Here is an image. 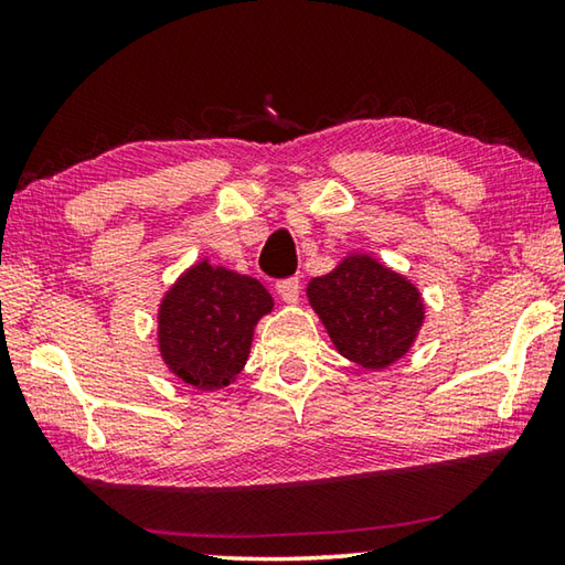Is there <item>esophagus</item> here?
<instances>
[{"label": "esophagus", "instance_id": "obj_1", "mask_svg": "<svg viewBox=\"0 0 565 565\" xmlns=\"http://www.w3.org/2000/svg\"><path fill=\"white\" fill-rule=\"evenodd\" d=\"M276 291H279L281 301H286V303H296V301H299L301 284H299V279H281L279 284H276Z\"/></svg>", "mask_w": 565, "mask_h": 565}]
</instances>
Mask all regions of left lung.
<instances>
[{
	"label": "left lung",
	"instance_id": "obj_1",
	"mask_svg": "<svg viewBox=\"0 0 565 565\" xmlns=\"http://www.w3.org/2000/svg\"><path fill=\"white\" fill-rule=\"evenodd\" d=\"M333 347L363 369H386L416 341L424 301L406 276L369 254H351L327 276L306 286Z\"/></svg>",
	"mask_w": 565,
	"mask_h": 565
}]
</instances>
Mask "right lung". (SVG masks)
Instances as JSON below:
<instances>
[{
  "label": "right lung",
  "instance_id": "1",
  "mask_svg": "<svg viewBox=\"0 0 565 565\" xmlns=\"http://www.w3.org/2000/svg\"><path fill=\"white\" fill-rule=\"evenodd\" d=\"M271 309V294L252 276L199 262L159 303L161 359L189 386L224 388L244 369L254 327Z\"/></svg>",
  "mask_w": 565,
  "mask_h": 565
}]
</instances>
